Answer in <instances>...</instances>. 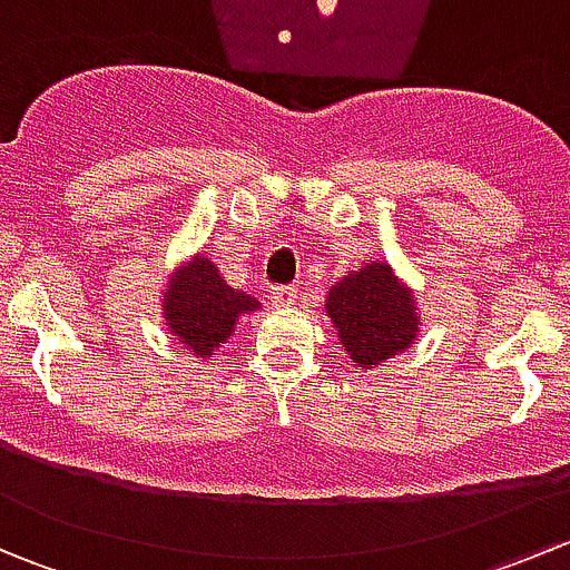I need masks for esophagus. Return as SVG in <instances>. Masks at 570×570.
<instances>
[{"instance_id":"esophagus-1","label":"esophagus","mask_w":570,"mask_h":570,"mask_svg":"<svg viewBox=\"0 0 570 570\" xmlns=\"http://www.w3.org/2000/svg\"><path fill=\"white\" fill-rule=\"evenodd\" d=\"M297 301V286H269V303L273 306H292Z\"/></svg>"}]
</instances>
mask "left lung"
Listing matches in <instances>:
<instances>
[{
	"label": "left lung",
	"instance_id": "left-lung-1",
	"mask_svg": "<svg viewBox=\"0 0 570 570\" xmlns=\"http://www.w3.org/2000/svg\"><path fill=\"white\" fill-rule=\"evenodd\" d=\"M327 314L344 350L361 366L400 355L416 338V308L389 264H366L327 292Z\"/></svg>",
	"mask_w": 570,
	"mask_h": 570
}]
</instances>
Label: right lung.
<instances>
[{
    "instance_id": "1",
    "label": "right lung",
    "mask_w": 570,
    "mask_h": 570,
    "mask_svg": "<svg viewBox=\"0 0 570 570\" xmlns=\"http://www.w3.org/2000/svg\"><path fill=\"white\" fill-rule=\"evenodd\" d=\"M163 308L170 331L181 338V344H187L189 353L206 358L217 344L232 336L239 314L256 312L258 301L228 286L215 264L198 256L176 275L165 292Z\"/></svg>"
}]
</instances>
